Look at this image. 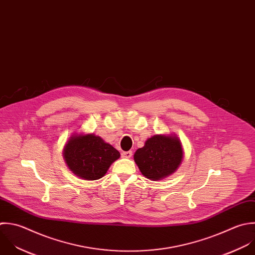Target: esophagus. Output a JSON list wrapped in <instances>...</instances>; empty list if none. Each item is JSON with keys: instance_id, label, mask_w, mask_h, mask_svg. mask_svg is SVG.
I'll use <instances>...</instances> for the list:
<instances>
[{"instance_id": "obj_1", "label": "esophagus", "mask_w": 255, "mask_h": 255, "mask_svg": "<svg viewBox=\"0 0 255 255\" xmlns=\"http://www.w3.org/2000/svg\"><path fill=\"white\" fill-rule=\"evenodd\" d=\"M122 155H123V157H125V158H131V157H132V155H133V152H132V151L123 152V153H122Z\"/></svg>"}]
</instances>
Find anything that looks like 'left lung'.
I'll list each match as a JSON object with an SVG mask.
<instances>
[{
    "mask_svg": "<svg viewBox=\"0 0 255 255\" xmlns=\"http://www.w3.org/2000/svg\"><path fill=\"white\" fill-rule=\"evenodd\" d=\"M183 158L182 143L175 134H156L134 154V161L142 175L155 182L173 175Z\"/></svg>",
    "mask_w": 255,
    "mask_h": 255,
    "instance_id": "1",
    "label": "left lung"
}]
</instances>
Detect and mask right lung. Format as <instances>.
Listing matches in <instances>:
<instances>
[{"instance_id":"obj_1","label":"right lung","mask_w":255,"mask_h":255,"mask_svg":"<svg viewBox=\"0 0 255 255\" xmlns=\"http://www.w3.org/2000/svg\"><path fill=\"white\" fill-rule=\"evenodd\" d=\"M63 159L68 169L86 181L101 179L120 153L100 136L93 133H74L65 143Z\"/></svg>"}]
</instances>
